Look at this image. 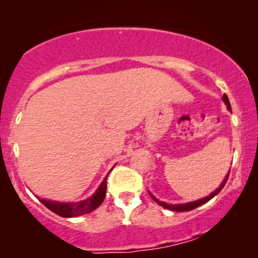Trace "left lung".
Segmentation results:
<instances>
[{"instance_id":"left-lung-1","label":"left lung","mask_w":258,"mask_h":258,"mask_svg":"<svg viewBox=\"0 0 258 258\" xmlns=\"http://www.w3.org/2000/svg\"><path fill=\"white\" fill-rule=\"evenodd\" d=\"M223 100H224V103H226V104H227L228 109H229V110H232V106H230L229 99H228L227 94H223ZM228 177H229V173L227 174V176H226V178L223 179V182L221 183V185L218 186L217 189H216V190L214 191V193H211V194L209 195V197H206V198H203V199H200V200L193 201V203L182 204V205H168V204H165V203H162V201H159L158 199H155V198H154L152 194H150V195H152L153 200H154V201H156V203H158L159 205H161L162 207H165V209H168V210H171V211H177V212H180V211H190V210H194V209H197V207L201 206V205H203V204L207 203V201H209V200H211L212 198L215 197V195H217L218 193H220V191L222 190V188H223L224 184H226V183H227V180H228Z\"/></svg>"}]
</instances>
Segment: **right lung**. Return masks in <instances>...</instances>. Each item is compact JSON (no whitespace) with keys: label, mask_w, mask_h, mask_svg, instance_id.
<instances>
[{"label":"right lung","mask_w":258,"mask_h":258,"mask_svg":"<svg viewBox=\"0 0 258 258\" xmlns=\"http://www.w3.org/2000/svg\"><path fill=\"white\" fill-rule=\"evenodd\" d=\"M106 177L102 182V184L99 185V188L97 189L96 193L92 195L91 198H88L87 200L79 201V203L73 204H65L41 199V203H42L47 209H49L58 216H61V217H76V216L88 214V212L96 210L97 207L103 203V200H104L106 193Z\"/></svg>","instance_id":"add662e5"}]
</instances>
